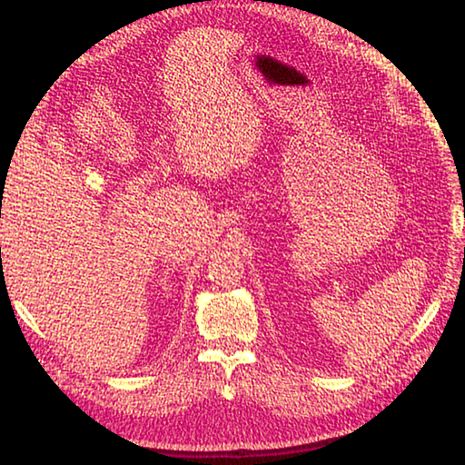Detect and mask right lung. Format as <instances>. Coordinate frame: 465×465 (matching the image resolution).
<instances>
[{"mask_svg": "<svg viewBox=\"0 0 465 465\" xmlns=\"http://www.w3.org/2000/svg\"><path fill=\"white\" fill-rule=\"evenodd\" d=\"M2 184H4V180H2ZM0 250H2V248H0Z\"/></svg>", "mask_w": 465, "mask_h": 465, "instance_id": "obj_1", "label": "right lung"}]
</instances>
